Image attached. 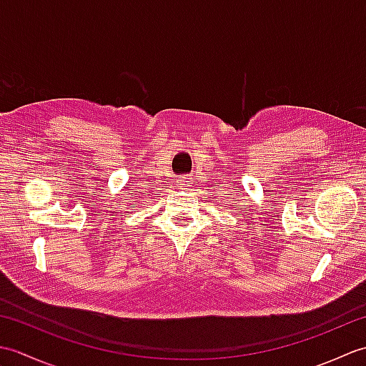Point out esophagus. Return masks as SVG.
Segmentation results:
<instances>
[{"label":"esophagus","instance_id":"34e87169","mask_svg":"<svg viewBox=\"0 0 366 366\" xmlns=\"http://www.w3.org/2000/svg\"><path fill=\"white\" fill-rule=\"evenodd\" d=\"M190 185H192L190 177H181V179H179V181H177V187L182 189V190H189Z\"/></svg>","mask_w":366,"mask_h":366}]
</instances>
